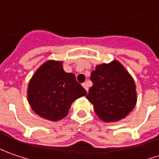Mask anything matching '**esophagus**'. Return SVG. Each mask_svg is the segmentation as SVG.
<instances>
[{
  "instance_id": "34e87169",
  "label": "esophagus",
  "mask_w": 159,
  "mask_h": 159,
  "mask_svg": "<svg viewBox=\"0 0 159 159\" xmlns=\"http://www.w3.org/2000/svg\"><path fill=\"white\" fill-rule=\"evenodd\" d=\"M82 87L84 88V89H86V91H87V92L89 91V87H88V84H87V83H83Z\"/></svg>"
}]
</instances>
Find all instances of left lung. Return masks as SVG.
I'll use <instances>...</instances> for the list:
<instances>
[{
	"mask_svg": "<svg viewBox=\"0 0 159 159\" xmlns=\"http://www.w3.org/2000/svg\"><path fill=\"white\" fill-rule=\"evenodd\" d=\"M91 72L93 86L86 96L103 122H116L131 112L137 102L135 82L118 60L98 64Z\"/></svg>",
	"mask_w": 159,
	"mask_h": 159,
	"instance_id": "1",
	"label": "left lung"
}]
</instances>
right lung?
Listing matches in <instances>:
<instances>
[{
  "label": "right lung",
  "mask_w": 159,
  "mask_h": 159,
  "mask_svg": "<svg viewBox=\"0 0 159 159\" xmlns=\"http://www.w3.org/2000/svg\"><path fill=\"white\" fill-rule=\"evenodd\" d=\"M87 91L73 73L65 72L63 61L48 60L31 78L27 100L31 109L42 119L58 121L68 115L72 102Z\"/></svg>",
  "instance_id": "add662e5"
}]
</instances>
